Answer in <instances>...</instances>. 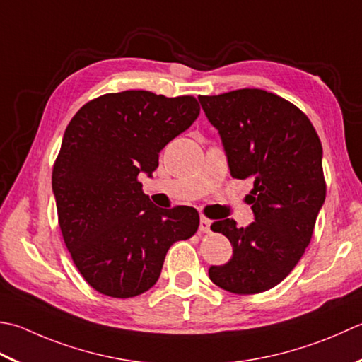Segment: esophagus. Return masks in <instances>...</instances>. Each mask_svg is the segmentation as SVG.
Returning a JSON list of instances; mask_svg holds the SVG:
<instances>
[{
	"instance_id": "obj_1",
	"label": "esophagus",
	"mask_w": 362,
	"mask_h": 362,
	"mask_svg": "<svg viewBox=\"0 0 362 362\" xmlns=\"http://www.w3.org/2000/svg\"><path fill=\"white\" fill-rule=\"evenodd\" d=\"M210 224H211V221L209 218H205V216H201V223H199V230L202 232V233H209L210 232Z\"/></svg>"
}]
</instances>
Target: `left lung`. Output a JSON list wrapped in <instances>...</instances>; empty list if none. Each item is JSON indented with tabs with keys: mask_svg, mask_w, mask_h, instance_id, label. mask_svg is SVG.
<instances>
[{
	"mask_svg": "<svg viewBox=\"0 0 362 362\" xmlns=\"http://www.w3.org/2000/svg\"><path fill=\"white\" fill-rule=\"evenodd\" d=\"M221 136L230 175L254 180L246 196L254 223L233 219L210 226L232 245V259L211 265V282L228 292L254 295L287 278L310 243L327 196L320 138L304 112L264 89L199 95Z\"/></svg>",
	"mask_w": 362,
	"mask_h": 362,
	"instance_id": "1",
	"label": "left lung"
}]
</instances>
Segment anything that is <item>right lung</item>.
I'll list each match as a JSON object with an SVG mask.
<instances>
[{
	"instance_id": "add662e5",
	"label": "right lung",
	"mask_w": 362,
	"mask_h": 362,
	"mask_svg": "<svg viewBox=\"0 0 362 362\" xmlns=\"http://www.w3.org/2000/svg\"><path fill=\"white\" fill-rule=\"evenodd\" d=\"M193 95L148 90L105 94L78 110L64 133L52 185L64 243L84 281L112 298H132L158 281L173 243L199 228L196 209H158L139 173L199 116Z\"/></svg>"
}]
</instances>
